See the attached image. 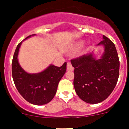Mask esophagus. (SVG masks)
I'll use <instances>...</instances> for the list:
<instances>
[{
	"mask_svg": "<svg viewBox=\"0 0 129 129\" xmlns=\"http://www.w3.org/2000/svg\"><path fill=\"white\" fill-rule=\"evenodd\" d=\"M67 70H74V67L72 66L70 62H67Z\"/></svg>",
	"mask_w": 129,
	"mask_h": 129,
	"instance_id": "1",
	"label": "esophagus"
}]
</instances>
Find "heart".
Returning <instances> with one entry per match:
<instances>
[{"instance_id":"heart-1","label":"heart","mask_w":129,"mask_h":129,"mask_svg":"<svg viewBox=\"0 0 129 129\" xmlns=\"http://www.w3.org/2000/svg\"><path fill=\"white\" fill-rule=\"evenodd\" d=\"M82 44H83L82 42H78V43H77L75 45V46H74V49H77L79 48V47L82 45Z\"/></svg>"}]
</instances>
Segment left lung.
<instances>
[{
    "mask_svg": "<svg viewBox=\"0 0 129 129\" xmlns=\"http://www.w3.org/2000/svg\"><path fill=\"white\" fill-rule=\"evenodd\" d=\"M103 39L98 44L104 46L100 59H96L90 53L71 60L76 93L88 103L96 104L106 100L119 78L120 62L116 46L104 35Z\"/></svg>",
    "mask_w": 129,
    "mask_h": 129,
    "instance_id": "1",
    "label": "left lung"
}]
</instances>
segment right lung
Instances as JSON below:
<instances>
[{
	"label": "right lung",
	"instance_id": "right-lung-1",
	"mask_svg": "<svg viewBox=\"0 0 129 129\" xmlns=\"http://www.w3.org/2000/svg\"><path fill=\"white\" fill-rule=\"evenodd\" d=\"M34 35L35 34L29 35L25 40ZM21 43L22 41L17 45L12 63L15 85L20 94L30 103L35 105L48 103L56 93L58 84L66 73L67 63L65 62L61 67L51 65L41 72L28 74L18 63V55Z\"/></svg>",
	"mask_w": 129,
	"mask_h": 129
}]
</instances>
